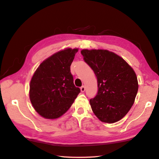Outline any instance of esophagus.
I'll list each match as a JSON object with an SVG mask.
<instances>
[{
    "mask_svg": "<svg viewBox=\"0 0 159 159\" xmlns=\"http://www.w3.org/2000/svg\"><path fill=\"white\" fill-rule=\"evenodd\" d=\"M80 89H81V91H82V92H84V91H85V89H86L84 86H82V87H81V88H80Z\"/></svg>",
    "mask_w": 159,
    "mask_h": 159,
    "instance_id": "34e87169",
    "label": "esophagus"
}]
</instances>
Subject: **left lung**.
<instances>
[{
    "instance_id": "left-lung-1",
    "label": "left lung",
    "mask_w": 159,
    "mask_h": 159,
    "mask_svg": "<svg viewBox=\"0 0 159 159\" xmlns=\"http://www.w3.org/2000/svg\"><path fill=\"white\" fill-rule=\"evenodd\" d=\"M81 54L98 82V93L89 101L93 113L105 123L119 121L129 112L137 95L135 71L121 57L108 50L82 49Z\"/></svg>"
}]
</instances>
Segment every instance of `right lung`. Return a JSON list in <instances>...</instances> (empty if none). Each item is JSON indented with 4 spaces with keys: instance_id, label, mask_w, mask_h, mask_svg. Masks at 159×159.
Returning a JSON list of instances; mask_svg holds the SVG:
<instances>
[{
    "instance_id": "obj_1",
    "label": "right lung",
    "mask_w": 159,
    "mask_h": 159,
    "mask_svg": "<svg viewBox=\"0 0 159 159\" xmlns=\"http://www.w3.org/2000/svg\"><path fill=\"white\" fill-rule=\"evenodd\" d=\"M78 49L67 48L40 63L30 83L29 97L36 112L44 118L62 116L80 93L73 82L70 66Z\"/></svg>"
}]
</instances>
